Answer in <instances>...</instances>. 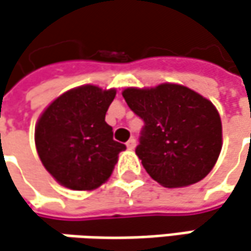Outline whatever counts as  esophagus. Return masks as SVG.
<instances>
[{"label": "esophagus", "instance_id": "34e87169", "mask_svg": "<svg viewBox=\"0 0 251 251\" xmlns=\"http://www.w3.org/2000/svg\"><path fill=\"white\" fill-rule=\"evenodd\" d=\"M126 148L130 149V151L135 149V148H136V139H135V138H130V139L126 142Z\"/></svg>", "mask_w": 251, "mask_h": 251}]
</instances>
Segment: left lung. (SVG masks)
<instances>
[{
    "label": "left lung",
    "instance_id": "8db88e82",
    "mask_svg": "<svg viewBox=\"0 0 251 251\" xmlns=\"http://www.w3.org/2000/svg\"><path fill=\"white\" fill-rule=\"evenodd\" d=\"M127 106L145 122L136 155L165 187L204 179L222 151V121L213 103L177 83L126 88Z\"/></svg>",
    "mask_w": 251,
    "mask_h": 251
}]
</instances>
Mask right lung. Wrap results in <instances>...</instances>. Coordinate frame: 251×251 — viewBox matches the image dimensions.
<instances>
[{"label": "right lung", "mask_w": 251, "mask_h": 251, "mask_svg": "<svg viewBox=\"0 0 251 251\" xmlns=\"http://www.w3.org/2000/svg\"><path fill=\"white\" fill-rule=\"evenodd\" d=\"M116 89L82 85L58 96L35 126V146L44 168L71 190H94L111 177L126 146L113 140L105 115Z\"/></svg>", "instance_id": "add662e5"}]
</instances>
